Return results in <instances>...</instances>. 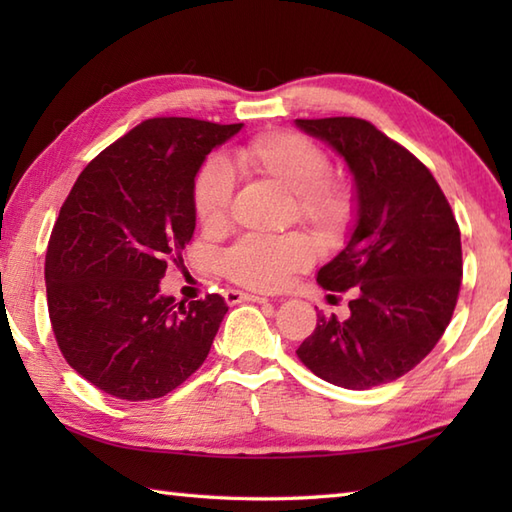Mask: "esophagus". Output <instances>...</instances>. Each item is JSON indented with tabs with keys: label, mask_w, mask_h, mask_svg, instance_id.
<instances>
[{
	"label": "esophagus",
	"mask_w": 512,
	"mask_h": 512,
	"mask_svg": "<svg viewBox=\"0 0 512 512\" xmlns=\"http://www.w3.org/2000/svg\"><path fill=\"white\" fill-rule=\"evenodd\" d=\"M224 299H226L228 306H237V303H244V301H253V303L268 301L262 295H250V292H242V290H226Z\"/></svg>",
	"instance_id": "esophagus-1"
}]
</instances>
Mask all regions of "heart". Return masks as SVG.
Listing matches in <instances>:
<instances>
[{"label":"heart","mask_w":512,"mask_h":512,"mask_svg":"<svg viewBox=\"0 0 512 512\" xmlns=\"http://www.w3.org/2000/svg\"><path fill=\"white\" fill-rule=\"evenodd\" d=\"M237 165L279 184L295 198L301 222L321 237H339L354 211L352 189L330 178V160L310 138L275 129L235 151ZM233 176L222 158H209L193 184V209L204 228L220 231L231 209ZM314 259L312 242L301 233L244 235L222 255V273L235 284L262 292L284 288L288 279Z\"/></svg>","instance_id":"obj_1"}]
</instances>
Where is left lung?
I'll use <instances>...</instances> for the list:
<instances>
[{"label":"left lung","mask_w":512,"mask_h":512,"mask_svg":"<svg viewBox=\"0 0 512 512\" xmlns=\"http://www.w3.org/2000/svg\"><path fill=\"white\" fill-rule=\"evenodd\" d=\"M295 125L339 154L354 178V226L325 264V290L356 288L350 317H319L297 356L310 372L345 389L405 376L447 330L462 279L460 228L436 178L363 118Z\"/></svg>","instance_id":"obj_1"}]
</instances>
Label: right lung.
<instances>
[{"label": "right lung", "instance_id": "right-lung-1", "mask_svg": "<svg viewBox=\"0 0 512 512\" xmlns=\"http://www.w3.org/2000/svg\"><path fill=\"white\" fill-rule=\"evenodd\" d=\"M242 127L149 118L101 151L63 202L46 253L50 323L68 365L105 394L160 398L209 356L226 301L176 303L160 279L193 237L202 162Z\"/></svg>", "mask_w": 512, "mask_h": 512}]
</instances>
